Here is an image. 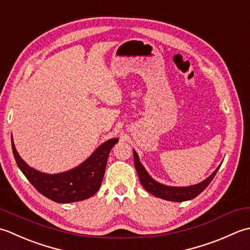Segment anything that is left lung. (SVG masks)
I'll list each match as a JSON object with an SVG mask.
<instances>
[{
	"label": "left lung",
	"instance_id": "obj_1",
	"mask_svg": "<svg viewBox=\"0 0 250 250\" xmlns=\"http://www.w3.org/2000/svg\"><path fill=\"white\" fill-rule=\"evenodd\" d=\"M134 162H135V167H136L137 174H138L141 186L144 187L147 192L151 193L152 195L163 198V200L172 201V202L189 201V200H192V198L196 197L198 194H201V193L206 189L207 186L211 182L213 177L216 176L218 169L221 166V164L219 165L216 168V170L213 171L209 177L206 178L204 181L197 183V185H193L189 187H170V186L162 185V183L157 182L149 175V172L146 170L144 165L141 164L139 156L135 150H134Z\"/></svg>",
	"mask_w": 250,
	"mask_h": 250
}]
</instances>
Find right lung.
I'll return each instance as SVG.
<instances>
[{
    "mask_svg": "<svg viewBox=\"0 0 250 250\" xmlns=\"http://www.w3.org/2000/svg\"><path fill=\"white\" fill-rule=\"evenodd\" d=\"M118 142V138L106 140L88 159L72 169L59 174H45L30 167L20 157L12 136L13 153L19 169L41 194L56 203L80 202L97 193L104 179L110 151Z\"/></svg>",
    "mask_w": 250,
    "mask_h": 250,
    "instance_id": "right-lung-1",
    "label": "right lung"
}]
</instances>
